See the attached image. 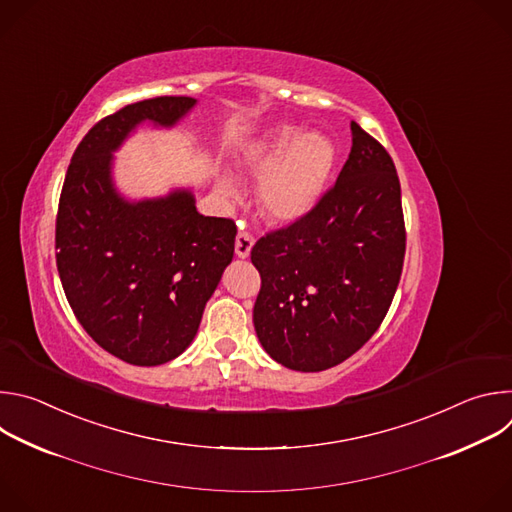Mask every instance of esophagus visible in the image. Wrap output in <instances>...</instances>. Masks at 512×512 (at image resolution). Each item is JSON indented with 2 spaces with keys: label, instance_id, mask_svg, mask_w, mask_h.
Wrapping results in <instances>:
<instances>
[{
  "label": "esophagus",
  "instance_id": "obj_1",
  "mask_svg": "<svg viewBox=\"0 0 512 512\" xmlns=\"http://www.w3.org/2000/svg\"><path fill=\"white\" fill-rule=\"evenodd\" d=\"M253 235L247 233V231H239L237 233V239H235V253L237 257L241 259H247L249 253H251V247H253Z\"/></svg>",
  "mask_w": 512,
  "mask_h": 512
}]
</instances>
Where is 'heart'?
Wrapping results in <instances>:
<instances>
[{
    "instance_id": "obj_1",
    "label": "heart",
    "mask_w": 512,
    "mask_h": 512,
    "mask_svg": "<svg viewBox=\"0 0 512 512\" xmlns=\"http://www.w3.org/2000/svg\"><path fill=\"white\" fill-rule=\"evenodd\" d=\"M334 166V145L320 133L283 127L249 156L247 170L261 178L257 198L273 221H298L318 202ZM225 190L233 192L231 180Z\"/></svg>"
}]
</instances>
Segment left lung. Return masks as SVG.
Wrapping results in <instances>:
<instances>
[{
  "label": "left lung",
  "instance_id": "left-lung-1",
  "mask_svg": "<svg viewBox=\"0 0 512 512\" xmlns=\"http://www.w3.org/2000/svg\"><path fill=\"white\" fill-rule=\"evenodd\" d=\"M352 148L334 186L298 221L251 249L261 275L253 324L287 369L326 371L385 320L405 259L401 184L383 145L350 123Z\"/></svg>",
  "mask_w": 512,
  "mask_h": 512
}]
</instances>
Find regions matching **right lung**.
I'll return each instance as SVG.
<instances>
[{"mask_svg":"<svg viewBox=\"0 0 512 512\" xmlns=\"http://www.w3.org/2000/svg\"><path fill=\"white\" fill-rule=\"evenodd\" d=\"M194 103L154 97L103 117L72 154L58 200L54 245L66 300L101 348L137 367L190 346L235 253V223L200 214L190 192L127 202L111 182V152L137 123L174 125Z\"/></svg>","mask_w":512,"mask_h":512,"instance_id":"add662e5","label":"right lung"}]
</instances>
